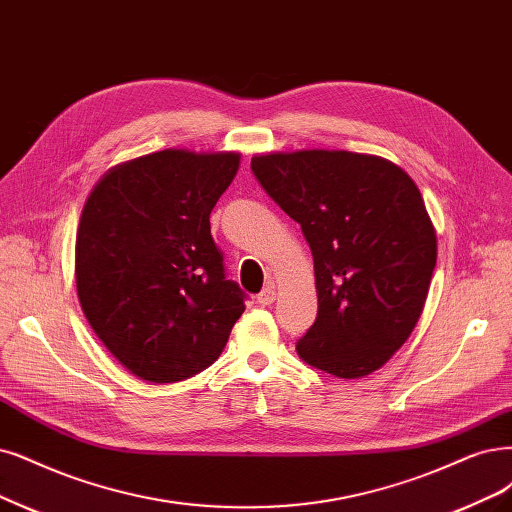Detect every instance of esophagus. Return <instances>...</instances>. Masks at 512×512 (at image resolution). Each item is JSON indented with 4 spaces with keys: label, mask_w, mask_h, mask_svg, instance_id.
<instances>
[{
    "label": "esophagus",
    "mask_w": 512,
    "mask_h": 512,
    "mask_svg": "<svg viewBox=\"0 0 512 512\" xmlns=\"http://www.w3.org/2000/svg\"><path fill=\"white\" fill-rule=\"evenodd\" d=\"M274 299H276V289L268 285L266 289H263V291L257 295V304H259V306H272Z\"/></svg>",
    "instance_id": "34e87169"
}]
</instances>
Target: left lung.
I'll return each mask as SVG.
<instances>
[{
  "mask_svg": "<svg viewBox=\"0 0 512 512\" xmlns=\"http://www.w3.org/2000/svg\"><path fill=\"white\" fill-rule=\"evenodd\" d=\"M251 170L312 249L318 314L297 354L342 380L384 367L418 323L437 266L418 185L401 166L352 151L263 154Z\"/></svg>",
  "mask_w": 512,
  "mask_h": 512,
  "instance_id": "8db88e82",
  "label": "left lung"
}]
</instances>
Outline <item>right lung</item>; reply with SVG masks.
I'll list each match as a JSON object with an SVG mask.
<instances>
[{
	"label": "right lung",
	"instance_id": "1",
	"mask_svg": "<svg viewBox=\"0 0 512 512\" xmlns=\"http://www.w3.org/2000/svg\"><path fill=\"white\" fill-rule=\"evenodd\" d=\"M240 154L162 149L109 168L75 238V287L92 331L137 377L173 384L213 365L244 312L211 211Z\"/></svg>",
	"mask_w": 512,
	"mask_h": 512
}]
</instances>
